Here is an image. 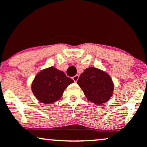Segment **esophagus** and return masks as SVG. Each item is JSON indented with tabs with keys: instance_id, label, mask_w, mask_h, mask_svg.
<instances>
[{
	"instance_id": "34e87169",
	"label": "esophagus",
	"mask_w": 147,
	"mask_h": 147,
	"mask_svg": "<svg viewBox=\"0 0 147 147\" xmlns=\"http://www.w3.org/2000/svg\"><path fill=\"white\" fill-rule=\"evenodd\" d=\"M79 75H76L75 76H74L73 77H72V79H73L74 80V82H77V80H78L79 79Z\"/></svg>"
}]
</instances>
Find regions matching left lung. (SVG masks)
I'll list each match as a JSON object with an SVG mask.
<instances>
[{"label": "left lung", "mask_w": 147, "mask_h": 147, "mask_svg": "<svg viewBox=\"0 0 147 147\" xmlns=\"http://www.w3.org/2000/svg\"><path fill=\"white\" fill-rule=\"evenodd\" d=\"M88 100L100 105L110 99L113 95L114 84L110 75L98 68H86L77 81Z\"/></svg>", "instance_id": "left-lung-1"}]
</instances>
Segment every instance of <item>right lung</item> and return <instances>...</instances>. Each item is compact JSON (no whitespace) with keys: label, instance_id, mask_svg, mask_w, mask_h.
Instances as JSON below:
<instances>
[{"label":"right lung","instance_id":"add662e5","mask_svg":"<svg viewBox=\"0 0 147 147\" xmlns=\"http://www.w3.org/2000/svg\"><path fill=\"white\" fill-rule=\"evenodd\" d=\"M74 81L54 66L42 70L32 84L34 95L40 102L49 104L59 100L63 91Z\"/></svg>","mask_w":147,"mask_h":147}]
</instances>
